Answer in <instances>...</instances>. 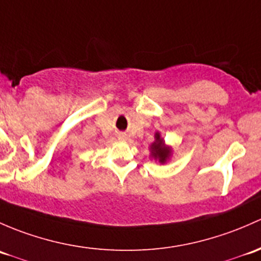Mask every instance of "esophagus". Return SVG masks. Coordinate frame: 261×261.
Returning a JSON list of instances; mask_svg holds the SVG:
<instances>
[{
	"label": "esophagus",
	"mask_w": 261,
	"mask_h": 261,
	"mask_svg": "<svg viewBox=\"0 0 261 261\" xmlns=\"http://www.w3.org/2000/svg\"><path fill=\"white\" fill-rule=\"evenodd\" d=\"M118 138H119L120 141H125V139H127V134H125V133H119V134H118Z\"/></svg>",
	"instance_id": "obj_1"
}]
</instances>
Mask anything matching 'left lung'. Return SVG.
Segmentation results:
<instances>
[{
    "instance_id": "8db88e82",
    "label": "left lung",
    "mask_w": 261,
    "mask_h": 261,
    "mask_svg": "<svg viewBox=\"0 0 261 261\" xmlns=\"http://www.w3.org/2000/svg\"><path fill=\"white\" fill-rule=\"evenodd\" d=\"M154 138L155 141L150 144V154L154 160L160 161L161 163H166V161L170 160L172 150L170 147H166L165 141H163V138H161L160 133H155Z\"/></svg>"
}]
</instances>
